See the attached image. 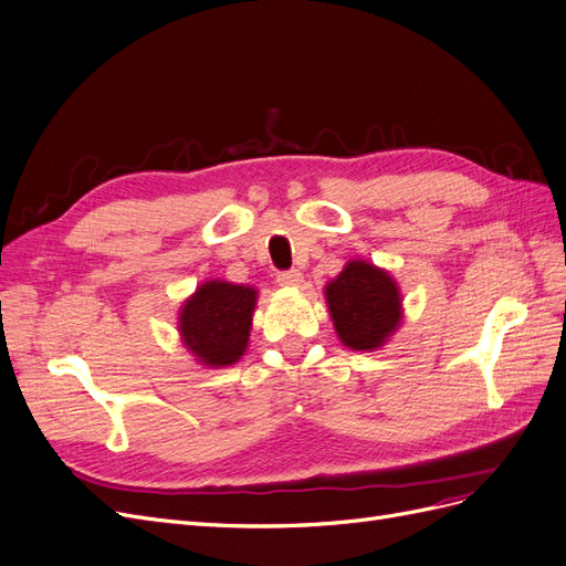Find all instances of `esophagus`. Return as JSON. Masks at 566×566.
<instances>
[{"label": "esophagus", "instance_id": "obj_1", "mask_svg": "<svg viewBox=\"0 0 566 566\" xmlns=\"http://www.w3.org/2000/svg\"><path fill=\"white\" fill-rule=\"evenodd\" d=\"M279 283L285 285V287H297L302 283V273L297 269L283 271V273H279Z\"/></svg>", "mask_w": 566, "mask_h": 566}]
</instances>
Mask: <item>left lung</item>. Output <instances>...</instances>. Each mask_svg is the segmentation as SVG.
Segmentation results:
<instances>
[{
	"mask_svg": "<svg viewBox=\"0 0 566 566\" xmlns=\"http://www.w3.org/2000/svg\"><path fill=\"white\" fill-rule=\"evenodd\" d=\"M335 333L354 352H375L399 331L403 300L387 269L368 260H349L323 287Z\"/></svg>",
	"mask_w": 566,
	"mask_h": 566,
	"instance_id": "1",
	"label": "left lung"
}]
</instances>
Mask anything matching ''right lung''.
Instances as JSON below:
<instances>
[{"mask_svg": "<svg viewBox=\"0 0 566 566\" xmlns=\"http://www.w3.org/2000/svg\"><path fill=\"white\" fill-rule=\"evenodd\" d=\"M256 290L229 281H205L179 310L181 345L205 368L241 361L248 349Z\"/></svg>", "mask_w": 566, "mask_h": 566, "instance_id": "add662e5", "label": "right lung"}]
</instances>
